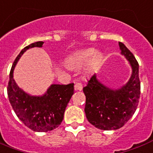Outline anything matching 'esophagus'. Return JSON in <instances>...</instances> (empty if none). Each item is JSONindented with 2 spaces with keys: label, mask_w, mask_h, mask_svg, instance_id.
I'll return each mask as SVG.
<instances>
[{
  "label": "esophagus",
  "mask_w": 153,
  "mask_h": 153,
  "mask_svg": "<svg viewBox=\"0 0 153 153\" xmlns=\"http://www.w3.org/2000/svg\"><path fill=\"white\" fill-rule=\"evenodd\" d=\"M74 89L76 90V91H82V83L76 82L74 84Z\"/></svg>",
  "instance_id": "34e87169"
}]
</instances>
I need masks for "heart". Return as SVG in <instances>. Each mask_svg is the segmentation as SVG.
Segmentation results:
<instances>
[{"instance_id": "b5f03b06", "label": "heart", "mask_w": 153, "mask_h": 153, "mask_svg": "<svg viewBox=\"0 0 153 153\" xmlns=\"http://www.w3.org/2000/svg\"><path fill=\"white\" fill-rule=\"evenodd\" d=\"M102 58L103 55L101 52H96L94 48H88L70 54L66 58V63L70 68H79L88 62L86 71L89 72L101 63Z\"/></svg>"}]
</instances>
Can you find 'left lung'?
Instances as JSON below:
<instances>
[{
	"instance_id": "1",
	"label": "left lung",
	"mask_w": 153,
	"mask_h": 153,
	"mask_svg": "<svg viewBox=\"0 0 153 153\" xmlns=\"http://www.w3.org/2000/svg\"><path fill=\"white\" fill-rule=\"evenodd\" d=\"M120 53L131 67L127 83L117 89L107 87L94 74L83 87L86 95L85 113L87 120L95 128L110 131L122 128L136 111L140 95L139 64L131 51L119 42Z\"/></svg>"
}]
</instances>
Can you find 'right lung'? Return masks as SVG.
Returning <instances> with one entry per match:
<instances>
[{
  "label": "right lung",
  "mask_w": 153,
  "mask_h": 153,
  "mask_svg": "<svg viewBox=\"0 0 153 153\" xmlns=\"http://www.w3.org/2000/svg\"><path fill=\"white\" fill-rule=\"evenodd\" d=\"M37 42L23 49L15 59L7 87L12 108L20 120L31 130L38 132L52 131L60 125L69 101L74 94V83L51 84L42 95H32L20 88L13 79V71L22 54L29 49L42 47Z\"/></svg>",
  "instance_id": "right-lung-1"
}]
</instances>
